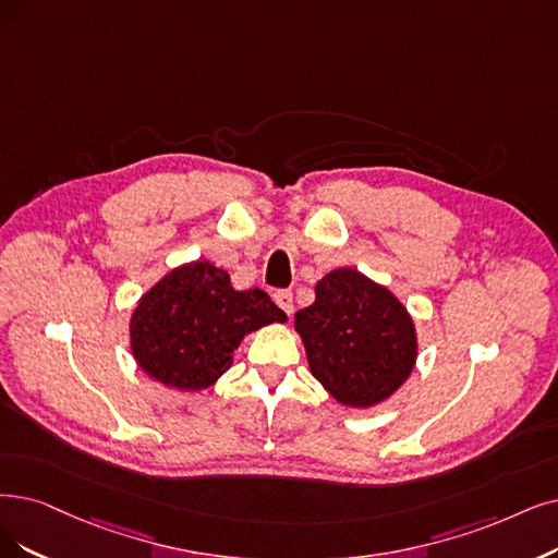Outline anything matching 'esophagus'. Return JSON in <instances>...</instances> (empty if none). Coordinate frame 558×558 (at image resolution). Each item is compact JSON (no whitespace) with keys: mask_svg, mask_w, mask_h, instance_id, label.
<instances>
[{"mask_svg":"<svg viewBox=\"0 0 558 558\" xmlns=\"http://www.w3.org/2000/svg\"><path fill=\"white\" fill-rule=\"evenodd\" d=\"M275 302L279 304V308L283 311V314H288V316L293 314V293L291 291H277L275 293Z\"/></svg>","mask_w":558,"mask_h":558,"instance_id":"obj_1","label":"esophagus"}]
</instances>
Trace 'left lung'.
I'll return each instance as SVG.
<instances>
[{
  "label": "left lung",
  "instance_id": "1",
  "mask_svg": "<svg viewBox=\"0 0 558 558\" xmlns=\"http://www.w3.org/2000/svg\"><path fill=\"white\" fill-rule=\"evenodd\" d=\"M295 329L316 380L350 408L383 403L416 360V333L405 306L352 267L316 283V302L298 311Z\"/></svg>",
  "mask_w": 558,
  "mask_h": 558
}]
</instances>
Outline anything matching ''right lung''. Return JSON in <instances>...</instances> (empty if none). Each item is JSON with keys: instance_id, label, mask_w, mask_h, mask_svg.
<instances>
[{"instance_id": "add662e5", "label": "right lung", "mask_w": 558, "mask_h": 558, "mask_svg": "<svg viewBox=\"0 0 558 558\" xmlns=\"http://www.w3.org/2000/svg\"><path fill=\"white\" fill-rule=\"evenodd\" d=\"M275 320L286 314L265 291L238 293L225 270L196 260L142 298L130 320L132 352L153 380L206 389L231 366L244 333Z\"/></svg>"}]
</instances>
